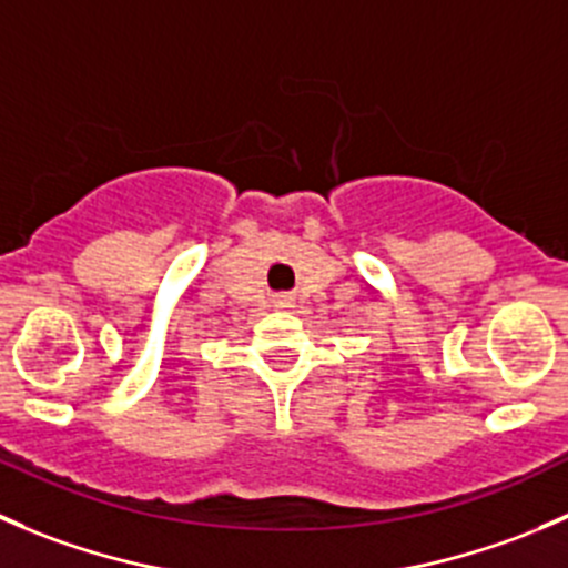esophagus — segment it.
Masks as SVG:
<instances>
[{
    "instance_id": "obj_1",
    "label": "esophagus",
    "mask_w": 568,
    "mask_h": 568,
    "mask_svg": "<svg viewBox=\"0 0 568 568\" xmlns=\"http://www.w3.org/2000/svg\"><path fill=\"white\" fill-rule=\"evenodd\" d=\"M274 307H280V311H285V307H294V296L291 294L274 296Z\"/></svg>"
}]
</instances>
